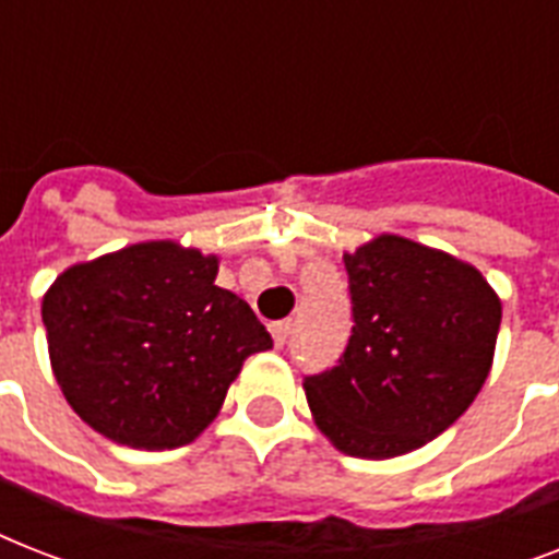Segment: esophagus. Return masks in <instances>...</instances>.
Listing matches in <instances>:
<instances>
[{"instance_id": "esophagus-1", "label": "esophagus", "mask_w": 559, "mask_h": 559, "mask_svg": "<svg viewBox=\"0 0 559 559\" xmlns=\"http://www.w3.org/2000/svg\"><path fill=\"white\" fill-rule=\"evenodd\" d=\"M289 331H293V322H289V319H281V322L270 324L272 340H275V345H278V348H284V345H287Z\"/></svg>"}]
</instances>
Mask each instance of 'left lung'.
<instances>
[{
    "mask_svg": "<svg viewBox=\"0 0 559 559\" xmlns=\"http://www.w3.org/2000/svg\"><path fill=\"white\" fill-rule=\"evenodd\" d=\"M354 328L340 366L305 377L316 426L357 459H394L450 429L493 366L502 301L469 263L380 235L345 252Z\"/></svg>",
    "mask_w": 559,
    "mask_h": 559,
    "instance_id": "obj_1",
    "label": "left lung"
}]
</instances>
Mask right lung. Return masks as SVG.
Wrapping results in <instances>:
<instances>
[{
  "mask_svg": "<svg viewBox=\"0 0 559 559\" xmlns=\"http://www.w3.org/2000/svg\"><path fill=\"white\" fill-rule=\"evenodd\" d=\"M219 258L147 240L74 263L43 296L57 385L104 438L133 450L191 443L243 359L272 348L252 307L217 287Z\"/></svg>",
  "mask_w": 559,
  "mask_h": 559,
  "instance_id": "right-lung-1",
  "label": "right lung"
}]
</instances>
